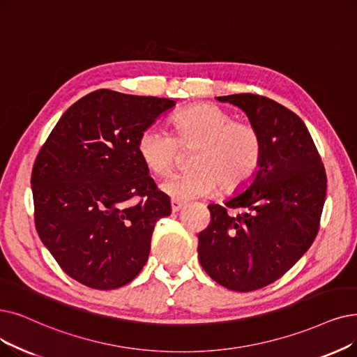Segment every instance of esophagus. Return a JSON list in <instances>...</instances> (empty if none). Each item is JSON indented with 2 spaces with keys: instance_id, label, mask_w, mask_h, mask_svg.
Segmentation results:
<instances>
[{
  "instance_id": "esophagus-1",
  "label": "esophagus",
  "mask_w": 357,
  "mask_h": 357,
  "mask_svg": "<svg viewBox=\"0 0 357 357\" xmlns=\"http://www.w3.org/2000/svg\"><path fill=\"white\" fill-rule=\"evenodd\" d=\"M183 208V202L178 201V199H171V211L173 212H177Z\"/></svg>"
}]
</instances>
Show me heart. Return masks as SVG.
<instances>
[{
    "label": "heart",
    "instance_id": "heart-1",
    "mask_svg": "<svg viewBox=\"0 0 357 357\" xmlns=\"http://www.w3.org/2000/svg\"><path fill=\"white\" fill-rule=\"evenodd\" d=\"M174 135L149 126L137 139V153L153 174L173 167L183 149H192V168L168 174L161 189L173 199L206 197L220 186L233 193L253 180L264 158V139L250 121L234 120L233 114L213 104L188 107L171 119Z\"/></svg>",
    "mask_w": 357,
    "mask_h": 357
}]
</instances>
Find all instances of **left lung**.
<instances>
[{
  "mask_svg": "<svg viewBox=\"0 0 357 357\" xmlns=\"http://www.w3.org/2000/svg\"><path fill=\"white\" fill-rule=\"evenodd\" d=\"M243 109L264 139L250 186L225 205L208 206L197 256L206 274L233 291H253L282 277L315 240L326 196L321 155L302 119L266 96H220ZM230 208L245 212L231 216Z\"/></svg>",
  "mask_w": 357,
  "mask_h": 357,
  "instance_id": "1",
  "label": "left lung"
}]
</instances>
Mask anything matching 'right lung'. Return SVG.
<instances>
[{
  "mask_svg": "<svg viewBox=\"0 0 357 357\" xmlns=\"http://www.w3.org/2000/svg\"><path fill=\"white\" fill-rule=\"evenodd\" d=\"M174 105L91 92L63 114L36 156V231L64 273L84 286L123 287L148 261L155 224L171 205L142 162L137 139Z\"/></svg>",
  "mask_w": 357,
  "mask_h": 357,
  "instance_id": "obj_1",
  "label": "right lung"
}]
</instances>
